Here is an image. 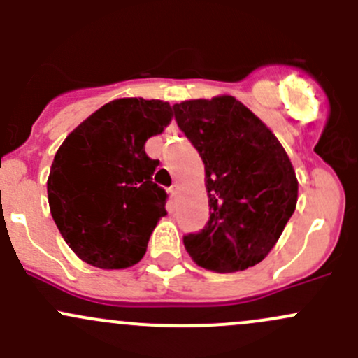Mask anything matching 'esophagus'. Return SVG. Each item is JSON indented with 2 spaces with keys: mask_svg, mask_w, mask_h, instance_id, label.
Segmentation results:
<instances>
[{
  "mask_svg": "<svg viewBox=\"0 0 358 358\" xmlns=\"http://www.w3.org/2000/svg\"><path fill=\"white\" fill-rule=\"evenodd\" d=\"M169 194H171V197H178L180 196V187L178 185H173L171 189H169Z\"/></svg>",
  "mask_w": 358,
  "mask_h": 358,
  "instance_id": "1",
  "label": "esophagus"
}]
</instances>
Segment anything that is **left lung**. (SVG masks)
I'll return each mask as SVG.
<instances>
[{
  "mask_svg": "<svg viewBox=\"0 0 358 358\" xmlns=\"http://www.w3.org/2000/svg\"><path fill=\"white\" fill-rule=\"evenodd\" d=\"M180 129L204 162L209 220L183 237L206 270L255 266L279 241L298 202V178L272 129L230 95L173 106Z\"/></svg>",
  "mask_w": 358,
  "mask_h": 358,
  "instance_id": "left-lung-1",
  "label": "left lung"
}]
</instances>
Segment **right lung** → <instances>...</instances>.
Wrapping results in <instances>:
<instances>
[{
  "mask_svg": "<svg viewBox=\"0 0 358 358\" xmlns=\"http://www.w3.org/2000/svg\"><path fill=\"white\" fill-rule=\"evenodd\" d=\"M171 110L162 100H112L57 150L46 183L50 211L88 265L121 270L145 255L168 197L152 182L159 161L147 156L145 142L164 131Z\"/></svg>",
  "mask_w": 358,
  "mask_h": 358,
  "instance_id": "right-lung-1",
  "label": "right lung"
}]
</instances>
